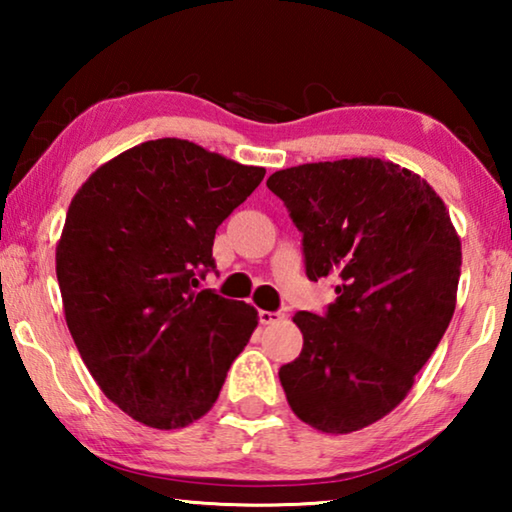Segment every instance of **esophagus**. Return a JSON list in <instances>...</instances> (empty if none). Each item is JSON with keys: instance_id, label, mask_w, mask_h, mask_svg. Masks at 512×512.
<instances>
[{"instance_id": "1", "label": "esophagus", "mask_w": 512, "mask_h": 512, "mask_svg": "<svg viewBox=\"0 0 512 512\" xmlns=\"http://www.w3.org/2000/svg\"><path fill=\"white\" fill-rule=\"evenodd\" d=\"M282 318H284L282 311H266V309L259 311V323L262 325H275V323H280Z\"/></svg>"}]
</instances>
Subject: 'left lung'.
<instances>
[{
	"label": "left lung",
	"instance_id": "obj_1",
	"mask_svg": "<svg viewBox=\"0 0 512 512\" xmlns=\"http://www.w3.org/2000/svg\"><path fill=\"white\" fill-rule=\"evenodd\" d=\"M266 187L302 232L309 280L336 277L323 316H293L305 343L280 368L287 402L318 431H359L404 400L443 339L461 239L427 180L379 158L300 164Z\"/></svg>",
	"mask_w": 512,
	"mask_h": 512
}]
</instances>
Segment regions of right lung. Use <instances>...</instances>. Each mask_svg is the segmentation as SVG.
I'll use <instances>...</instances> for the list:
<instances>
[{
  "label": "right lung",
  "instance_id": "1",
  "mask_svg": "<svg viewBox=\"0 0 512 512\" xmlns=\"http://www.w3.org/2000/svg\"><path fill=\"white\" fill-rule=\"evenodd\" d=\"M264 173L162 137L101 164L69 203L56 246L69 334L103 395L146 427L203 418L255 332V307L196 287L216 228Z\"/></svg>",
  "mask_w": 512,
  "mask_h": 512
}]
</instances>
